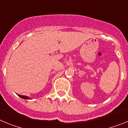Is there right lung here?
<instances>
[{"label": "right lung", "mask_w": 128, "mask_h": 128, "mask_svg": "<svg viewBox=\"0 0 128 128\" xmlns=\"http://www.w3.org/2000/svg\"><path fill=\"white\" fill-rule=\"evenodd\" d=\"M18 96H19V97H20L21 98H22V99H30V98H29V97H28V96H20V95H18Z\"/></svg>", "instance_id": "right-lung-1"}]
</instances>
